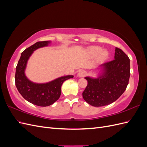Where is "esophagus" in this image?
<instances>
[{"mask_svg":"<svg viewBox=\"0 0 147 147\" xmlns=\"http://www.w3.org/2000/svg\"><path fill=\"white\" fill-rule=\"evenodd\" d=\"M86 75V71H84V70H80L77 74L78 77H83L85 76Z\"/></svg>","mask_w":147,"mask_h":147,"instance_id":"obj_1","label":"esophagus"}]
</instances>
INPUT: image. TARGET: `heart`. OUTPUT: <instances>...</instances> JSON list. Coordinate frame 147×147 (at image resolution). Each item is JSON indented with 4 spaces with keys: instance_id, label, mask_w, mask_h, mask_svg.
Segmentation results:
<instances>
[{
    "instance_id": "b5f03b06",
    "label": "heart",
    "mask_w": 147,
    "mask_h": 147,
    "mask_svg": "<svg viewBox=\"0 0 147 147\" xmlns=\"http://www.w3.org/2000/svg\"><path fill=\"white\" fill-rule=\"evenodd\" d=\"M88 53L91 57L97 56V59L100 62L105 61L108 59L109 54L107 50H102V48L100 47L93 46L88 49Z\"/></svg>"
}]
</instances>
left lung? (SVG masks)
I'll use <instances>...</instances> for the list:
<instances>
[{
	"label": "left lung",
	"mask_w": 147,
	"mask_h": 147,
	"mask_svg": "<svg viewBox=\"0 0 147 147\" xmlns=\"http://www.w3.org/2000/svg\"><path fill=\"white\" fill-rule=\"evenodd\" d=\"M115 59L101 64L97 78L86 77L87 86L83 97L94 107L109 105L117 100L126 90L130 77V59L121 49L115 48Z\"/></svg>",
	"instance_id": "8db88e82"
}]
</instances>
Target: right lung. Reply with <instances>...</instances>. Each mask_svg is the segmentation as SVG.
<instances>
[{"instance_id": "add662e5", "label": "right lung", "mask_w": 147, "mask_h": 147, "mask_svg": "<svg viewBox=\"0 0 147 147\" xmlns=\"http://www.w3.org/2000/svg\"><path fill=\"white\" fill-rule=\"evenodd\" d=\"M51 41L38 42L26 48L21 53L20 59L16 67L15 84L21 95L30 103L40 107L53 104L59 98L63 83L73 75H65L45 83H37L31 82L25 75L28 61L33 52L37 49L47 47Z\"/></svg>"}]
</instances>
